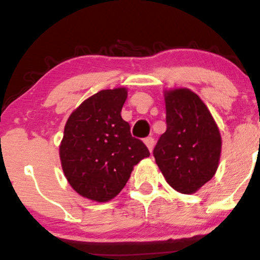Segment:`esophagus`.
<instances>
[{
	"label": "esophagus",
	"mask_w": 260,
	"mask_h": 260,
	"mask_svg": "<svg viewBox=\"0 0 260 260\" xmlns=\"http://www.w3.org/2000/svg\"><path fill=\"white\" fill-rule=\"evenodd\" d=\"M144 144L147 145L149 151L151 153V150H153V148H154V138H153V137H147V138L144 139Z\"/></svg>",
	"instance_id": "esophagus-1"
}]
</instances>
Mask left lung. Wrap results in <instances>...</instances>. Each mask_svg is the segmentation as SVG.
Returning <instances> with one entry per match:
<instances>
[{"label": "left lung", "mask_w": 260, "mask_h": 260, "mask_svg": "<svg viewBox=\"0 0 260 260\" xmlns=\"http://www.w3.org/2000/svg\"><path fill=\"white\" fill-rule=\"evenodd\" d=\"M164 98L168 128L154 149L155 162L175 190L193 194L219 168V127L207 105L189 89H170Z\"/></svg>", "instance_id": "left-lung-1"}]
</instances>
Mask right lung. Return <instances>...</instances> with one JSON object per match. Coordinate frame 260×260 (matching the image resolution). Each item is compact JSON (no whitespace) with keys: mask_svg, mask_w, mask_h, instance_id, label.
<instances>
[{"mask_svg":"<svg viewBox=\"0 0 260 260\" xmlns=\"http://www.w3.org/2000/svg\"><path fill=\"white\" fill-rule=\"evenodd\" d=\"M126 88L100 90L71 113L59 144L68 183L86 199L105 203L126 186L133 168L148 157V148L131 134L121 117Z\"/></svg>","mask_w":260,"mask_h":260,"instance_id":"obj_1","label":"right lung"}]
</instances>
